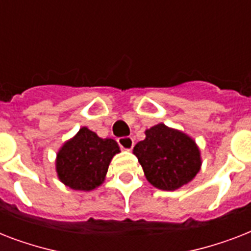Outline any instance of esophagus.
<instances>
[{
    "instance_id": "1",
    "label": "esophagus",
    "mask_w": 251,
    "mask_h": 251,
    "mask_svg": "<svg viewBox=\"0 0 251 251\" xmlns=\"http://www.w3.org/2000/svg\"><path fill=\"white\" fill-rule=\"evenodd\" d=\"M118 146L122 150H131L134 147V139L131 137H121L117 139Z\"/></svg>"
}]
</instances>
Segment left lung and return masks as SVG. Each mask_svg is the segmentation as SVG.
Segmentation results:
<instances>
[{"label": "left lung", "instance_id": "1", "mask_svg": "<svg viewBox=\"0 0 251 251\" xmlns=\"http://www.w3.org/2000/svg\"><path fill=\"white\" fill-rule=\"evenodd\" d=\"M146 178L160 190H176L194 178L201 168L195 142L164 124L146 130V139L134 147Z\"/></svg>", "mask_w": 251, "mask_h": 251}]
</instances>
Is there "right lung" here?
<instances>
[{"instance_id":"1","label":"right lung","mask_w":251,"mask_h":251,"mask_svg":"<svg viewBox=\"0 0 251 251\" xmlns=\"http://www.w3.org/2000/svg\"><path fill=\"white\" fill-rule=\"evenodd\" d=\"M118 152L117 142L82 127L57 155V175L74 190H92L101 185L112 157Z\"/></svg>"}]
</instances>
